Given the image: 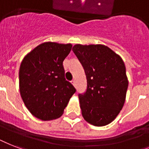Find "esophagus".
<instances>
[{"instance_id":"obj_1","label":"esophagus","mask_w":149,"mask_h":149,"mask_svg":"<svg viewBox=\"0 0 149 149\" xmlns=\"http://www.w3.org/2000/svg\"><path fill=\"white\" fill-rule=\"evenodd\" d=\"M71 83H72V84L73 86H76V80H75V79H72V81H71Z\"/></svg>"}]
</instances>
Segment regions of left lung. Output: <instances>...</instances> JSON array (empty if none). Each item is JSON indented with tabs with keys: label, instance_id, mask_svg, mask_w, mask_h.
Instances as JSON below:
<instances>
[{
	"label": "left lung",
	"instance_id": "1",
	"mask_svg": "<svg viewBox=\"0 0 149 149\" xmlns=\"http://www.w3.org/2000/svg\"><path fill=\"white\" fill-rule=\"evenodd\" d=\"M72 51L83 65L86 91L79 94L82 115L94 126L112 122L122 109L128 80L122 58L106 45L77 44Z\"/></svg>",
	"mask_w": 149,
	"mask_h": 149
}]
</instances>
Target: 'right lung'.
Here are the masks:
<instances>
[{
	"instance_id": "obj_1",
	"label": "right lung",
	"mask_w": 149,
	"mask_h": 149,
	"mask_svg": "<svg viewBox=\"0 0 149 149\" xmlns=\"http://www.w3.org/2000/svg\"><path fill=\"white\" fill-rule=\"evenodd\" d=\"M71 44L44 42L23 58L19 70V89L24 105L36 118H59L76 89L65 78L63 60Z\"/></svg>"
}]
</instances>
